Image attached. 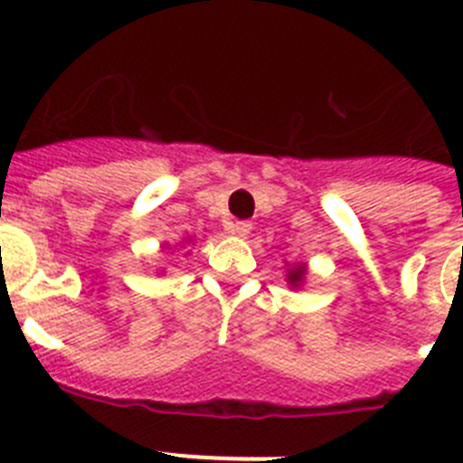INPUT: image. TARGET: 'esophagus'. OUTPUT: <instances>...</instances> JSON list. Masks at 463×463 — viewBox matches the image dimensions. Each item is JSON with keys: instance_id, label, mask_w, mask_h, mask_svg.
Returning <instances> with one entry per match:
<instances>
[{"instance_id": "esophagus-1", "label": "esophagus", "mask_w": 463, "mask_h": 463, "mask_svg": "<svg viewBox=\"0 0 463 463\" xmlns=\"http://www.w3.org/2000/svg\"><path fill=\"white\" fill-rule=\"evenodd\" d=\"M250 227H252V224L248 222V220H236V222L227 224L229 232H232V234H236V236H248V234H250Z\"/></svg>"}]
</instances>
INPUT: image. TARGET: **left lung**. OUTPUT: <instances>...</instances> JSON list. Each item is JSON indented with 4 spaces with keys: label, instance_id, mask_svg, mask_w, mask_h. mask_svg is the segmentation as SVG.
<instances>
[{
    "label": "left lung",
    "instance_id": "left-lung-1",
    "mask_svg": "<svg viewBox=\"0 0 463 463\" xmlns=\"http://www.w3.org/2000/svg\"><path fill=\"white\" fill-rule=\"evenodd\" d=\"M288 280H289V285H297V282L304 280V269H301V267L292 269V271H289V276H288Z\"/></svg>",
    "mask_w": 463,
    "mask_h": 463
}]
</instances>
